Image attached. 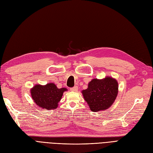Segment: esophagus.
<instances>
[{
  "mask_svg": "<svg viewBox=\"0 0 153 153\" xmlns=\"http://www.w3.org/2000/svg\"><path fill=\"white\" fill-rule=\"evenodd\" d=\"M78 90V87L77 86H75L74 87L71 88V91H77Z\"/></svg>",
  "mask_w": 153,
  "mask_h": 153,
  "instance_id": "34e87169",
  "label": "esophagus"
}]
</instances>
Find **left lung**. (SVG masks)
<instances>
[{
  "label": "left lung",
  "instance_id": "obj_1",
  "mask_svg": "<svg viewBox=\"0 0 153 153\" xmlns=\"http://www.w3.org/2000/svg\"><path fill=\"white\" fill-rule=\"evenodd\" d=\"M118 83L115 79L106 77L102 79H93L87 89L82 91L84 98L93 112L109 108L117 97Z\"/></svg>",
  "mask_w": 153,
  "mask_h": 153
}]
</instances>
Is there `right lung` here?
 Masks as SVG:
<instances>
[{
  "instance_id": "right-lung-1",
  "label": "right lung",
  "mask_w": 153,
  "mask_h": 153,
  "mask_svg": "<svg viewBox=\"0 0 153 153\" xmlns=\"http://www.w3.org/2000/svg\"><path fill=\"white\" fill-rule=\"evenodd\" d=\"M67 88H58L53 82L42 86L36 85L30 90L33 102L39 107L44 109L51 110L57 108L64 91Z\"/></svg>"
}]
</instances>
